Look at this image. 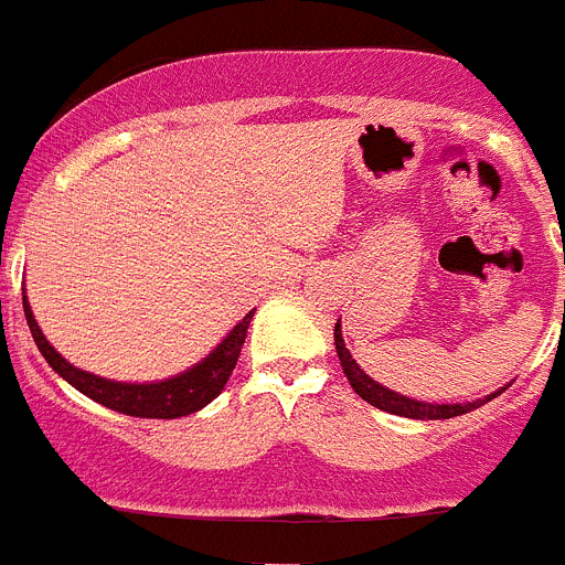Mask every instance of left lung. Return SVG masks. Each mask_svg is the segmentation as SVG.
Wrapping results in <instances>:
<instances>
[{
    "mask_svg": "<svg viewBox=\"0 0 565 565\" xmlns=\"http://www.w3.org/2000/svg\"><path fill=\"white\" fill-rule=\"evenodd\" d=\"M333 342H337V353H339V362H342V371L351 382L353 391L364 398L367 404L379 407L384 413H393V416H404V418H422V422H436V418H452V416H463V413L476 411L481 407L483 402H492L498 393L487 398H478V402H467V404H430V402H416V398H407V396H398V393L387 391L382 387L379 382H373L367 373L362 371L356 364V359L351 356V351L344 348V339H342V328H333Z\"/></svg>",
    "mask_w": 565,
    "mask_h": 565,
    "instance_id": "8db88e82",
    "label": "left lung"
}]
</instances>
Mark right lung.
Instances as JSON below:
<instances>
[{"mask_svg": "<svg viewBox=\"0 0 565 565\" xmlns=\"http://www.w3.org/2000/svg\"><path fill=\"white\" fill-rule=\"evenodd\" d=\"M24 302V319H28V328L33 333V342L39 344L42 356L47 359L50 367L70 382L76 391H82L84 396H89L93 402L104 404L109 411L124 413V416L135 418H178L189 416V413L201 411L212 402L217 393L226 387L228 376H232L234 364L239 359V348L246 342L248 322H252V313L248 311L243 317L239 326H234V331L223 339L201 364H194L192 371L181 373V376L167 379V382L154 384H127V382H109V379L93 376L87 371H78L67 359H62V353L53 351V344L44 339L42 328L36 326L33 311L28 306V297H22Z\"/></svg>", "mask_w": 565, "mask_h": 565, "instance_id": "1", "label": "right lung"}]
</instances>
